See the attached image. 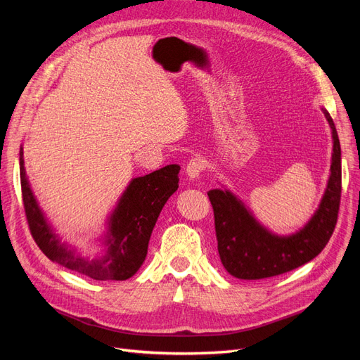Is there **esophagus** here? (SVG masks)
Returning <instances> with one entry per match:
<instances>
[{"instance_id":"34e87169","label":"esophagus","mask_w":360,"mask_h":360,"mask_svg":"<svg viewBox=\"0 0 360 360\" xmlns=\"http://www.w3.org/2000/svg\"><path fill=\"white\" fill-rule=\"evenodd\" d=\"M204 169H205V162L201 158H192L186 165V176L191 180L198 179Z\"/></svg>"}]
</instances>
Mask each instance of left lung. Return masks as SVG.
Returning <instances> with one entry per match:
<instances>
[{"instance_id":"8db88e82","label":"left lung","mask_w":360,"mask_h":360,"mask_svg":"<svg viewBox=\"0 0 360 360\" xmlns=\"http://www.w3.org/2000/svg\"><path fill=\"white\" fill-rule=\"evenodd\" d=\"M324 115L333 136L332 172L320 209L299 233L270 234L230 192L213 189L207 193L213 207L217 250L234 278L264 279L287 274L317 257L330 240L341 204V146L332 117L326 110Z\"/></svg>"}]
</instances>
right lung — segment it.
<instances>
[{"label":"right lung","mask_w":360,"mask_h":360,"mask_svg":"<svg viewBox=\"0 0 360 360\" xmlns=\"http://www.w3.org/2000/svg\"><path fill=\"white\" fill-rule=\"evenodd\" d=\"M19 155L27 224L41 252L53 263L96 281H126L134 276L144 263L150 236L160 210L179 188L180 167L168 165L132 180L111 216L108 252L99 259H90L61 245L52 234L28 186L22 148Z\"/></svg>","instance_id":"obj_1"}]
</instances>
